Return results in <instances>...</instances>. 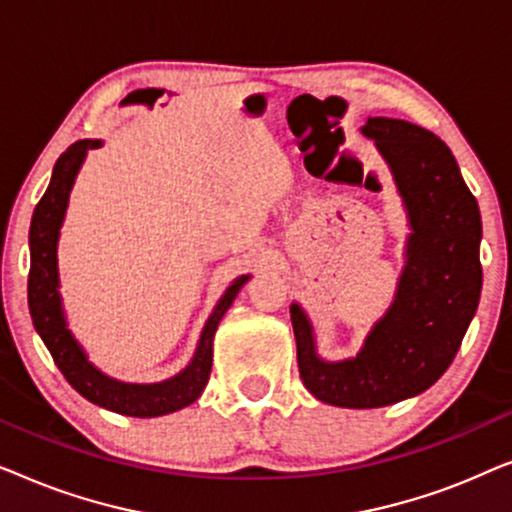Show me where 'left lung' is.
<instances>
[{"label":"left lung","instance_id":"obj_1","mask_svg":"<svg viewBox=\"0 0 512 512\" xmlns=\"http://www.w3.org/2000/svg\"><path fill=\"white\" fill-rule=\"evenodd\" d=\"M403 200L410 235L387 312L356 356L319 354L307 312L291 303L298 368L307 391L338 408H384L436 384L457 356L480 303L482 221L473 193L443 139L401 118H368Z\"/></svg>","mask_w":512,"mask_h":512}]
</instances>
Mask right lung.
<instances>
[{
	"instance_id": "add662e5",
	"label": "right lung",
	"mask_w": 512,
	"mask_h": 512,
	"mask_svg": "<svg viewBox=\"0 0 512 512\" xmlns=\"http://www.w3.org/2000/svg\"><path fill=\"white\" fill-rule=\"evenodd\" d=\"M102 144V139H79V142L69 146L55 163L51 184H48L44 198L39 200L32 214L30 279H27V303H30L32 324L37 328L39 338L44 340L48 352H51L60 373L90 403L128 417L170 415V412H177L198 401L202 391H205L209 373H212L214 333L221 324L223 314L228 312V307L233 305L237 293L249 282L251 275H240L223 291L219 303L214 305L212 314L202 326L193 359L177 375L167 377L163 382L139 384L116 380V377L97 368L88 359L81 342L74 338L65 307H62L58 242L76 174H79L88 151L100 149Z\"/></svg>"
}]
</instances>
